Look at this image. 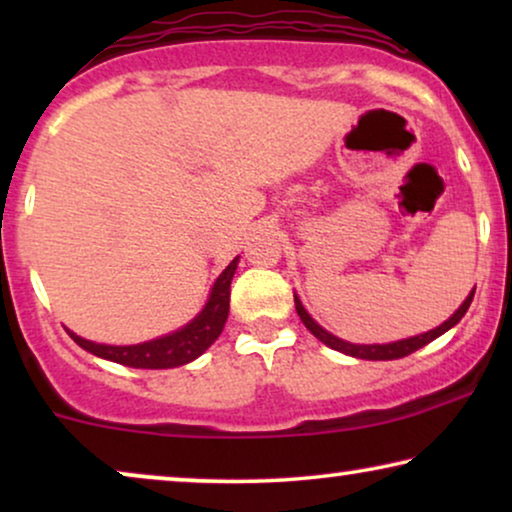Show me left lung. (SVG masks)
Masks as SVG:
<instances>
[{"instance_id": "8db88e82", "label": "left lung", "mask_w": 512, "mask_h": 512, "mask_svg": "<svg viewBox=\"0 0 512 512\" xmlns=\"http://www.w3.org/2000/svg\"><path fill=\"white\" fill-rule=\"evenodd\" d=\"M473 296H475V289L468 293L464 303L459 305V310L452 314L450 319L443 321V324L431 328V331L426 333H419V335H412V338H403V340H396V342H384V345H354V342H347L338 338V335L328 333L326 328H321L317 321H314L310 314H307V310L303 307V303H300V298L293 293V300H296V310H298V317L300 321H303L307 331H310L314 338H319L321 342H324L326 347L335 349V352H342L347 356H354V359H366V361H391V359H403V356H408L412 352H417V349H422L424 345H429L431 340L440 338V335L450 331L452 326H457L461 317L468 312V307H471L473 303Z\"/></svg>"}]
</instances>
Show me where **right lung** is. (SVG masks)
Segmentation results:
<instances>
[{"label":"right lung","mask_w":512,"mask_h":512,"mask_svg":"<svg viewBox=\"0 0 512 512\" xmlns=\"http://www.w3.org/2000/svg\"><path fill=\"white\" fill-rule=\"evenodd\" d=\"M237 263H240V256H235L228 268L216 277L207 303L198 312V317L181 326L179 331L160 335V338L149 342H139V345H102V342L86 340L72 331L67 333L86 352L128 368L163 370L186 366V363L198 359L200 354H205L221 335L223 326H226L230 310V282H233Z\"/></svg>","instance_id":"add662e5"}]
</instances>
